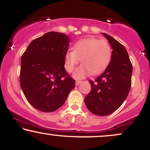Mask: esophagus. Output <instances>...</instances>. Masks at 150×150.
Returning <instances> with one entry per match:
<instances>
[{
  "mask_svg": "<svg viewBox=\"0 0 150 150\" xmlns=\"http://www.w3.org/2000/svg\"><path fill=\"white\" fill-rule=\"evenodd\" d=\"M81 82H82V81H79V80H77L76 82H75V85H76V86L79 85H80V84L81 83Z\"/></svg>",
  "mask_w": 150,
  "mask_h": 150,
  "instance_id": "34e87169",
  "label": "esophagus"
}]
</instances>
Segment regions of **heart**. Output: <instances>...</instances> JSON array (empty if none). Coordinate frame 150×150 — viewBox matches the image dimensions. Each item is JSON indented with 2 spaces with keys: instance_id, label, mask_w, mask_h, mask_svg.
I'll return each instance as SVG.
<instances>
[{
  "instance_id": "heart-1",
  "label": "heart",
  "mask_w": 150,
  "mask_h": 150,
  "mask_svg": "<svg viewBox=\"0 0 150 150\" xmlns=\"http://www.w3.org/2000/svg\"><path fill=\"white\" fill-rule=\"evenodd\" d=\"M112 51L110 44L104 39L87 38L74 44L73 51L65 55V68L69 73L73 71L81 59L82 64L75 70L74 77L82 79L92 73L97 75L107 68L111 60Z\"/></svg>"
}]
</instances>
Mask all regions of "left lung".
<instances>
[{"mask_svg":"<svg viewBox=\"0 0 150 150\" xmlns=\"http://www.w3.org/2000/svg\"><path fill=\"white\" fill-rule=\"evenodd\" d=\"M111 45V60L95 80L89 81L91 91L85 98L87 108L97 116H107L116 111L125 100L131 87L132 65L125 48L106 33Z\"/></svg>","mask_w":150,"mask_h":150,"instance_id":"1","label":"left lung"}]
</instances>
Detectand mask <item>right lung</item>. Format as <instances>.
<instances>
[{"label":"right lung","instance_id":"right-lung-1","mask_svg":"<svg viewBox=\"0 0 150 150\" xmlns=\"http://www.w3.org/2000/svg\"><path fill=\"white\" fill-rule=\"evenodd\" d=\"M69 44L65 34L50 32L34 39L22 54L20 86L28 102L39 111L57 110L75 87L64 67Z\"/></svg>","mask_w":150,"mask_h":150}]
</instances>
